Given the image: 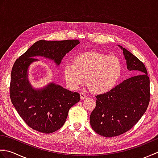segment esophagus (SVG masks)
I'll use <instances>...</instances> for the list:
<instances>
[{
  "label": "esophagus",
  "instance_id": "1",
  "mask_svg": "<svg viewBox=\"0 0 158 158\" xmlns=\"http://www.w3.org/2000/svg\"><path fill=\"white\" fill-rule=\"evenodd\" d=\"M80 98H81V99H84V98H87V95L85 94V93H80Z\"/></svg>",
  "mask_w": 158,
  "mask_h": 158
}]
</instances>
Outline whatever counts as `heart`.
<instances>
[{"label": "heart", "instance_id": "heart-1", "mask_svg": "<svg viewBox=\"0 0 158 158\" xmlns=\"http://www.w3.org/2000/svg\"><path fill=\"white\" fill-rule=\"evenodd\" d=\"M122 72V64L116 56L89 52L77 54L74 64H66L64 73L67 84L76 89L85 81L96 94L110 91L118 82Z\"/></svg>", "mask_w": 158, "mask_h": 158}]
</instances>
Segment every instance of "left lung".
<instances>
[{
  "instance_id": "8db88e82",
  "label": "left lung",
  "mask_w": 158,
  "mask_h": 158,
  "mask_svg": "<svg viewBox=\"0 0 158 158\" xmlns=\"http://www.w3.org/2000/svg\"><path fill=\"white\" fill-rule=\"evenodd\" d=\"M121 48L127 69L139 75L96 96L90 125L97 134L105 137L117 136L130 130L145 113L150 101V81L145 66L132 53Z\"/></svg>"
}]
</instances>
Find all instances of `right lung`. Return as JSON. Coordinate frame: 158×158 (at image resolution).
<instances>
[{"mask_svg": "<svg viewBox=\"0 0 158 158\" xmlns=\"http://www.w3.org/2000/svg\"><path fill=\"white\" fill-rule=\"evenodd\" d=\"M79 43L75 39L40 40L13 64L10 98L20 117L32 129L45 134L56 132L65 123L69 109L80 100L78 92H70L53 83L44 89H32L27 70L29 65L37 60L33 57L44 56L59 65L64 56Z\"/></svg>", "mask_w": 158, "mask_h": 158, "instance_id": "right-lung-1", "label": "right lung"}]
</instances>
